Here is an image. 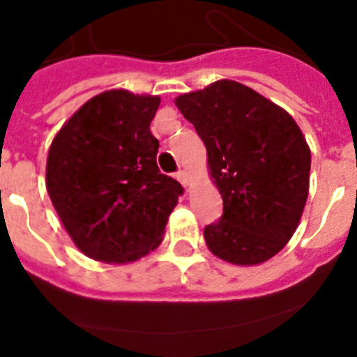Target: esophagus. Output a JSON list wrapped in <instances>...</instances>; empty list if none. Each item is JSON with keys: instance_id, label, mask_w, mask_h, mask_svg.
Here are the masks:
<instances>
[{"instance_id": "1", "label": "esophagus", "mask_w": 357, "mask_h": 357, "mask_svg": "<svg viewBox=\"0 0 357 357\" xmlns=\"http://www.w3.org/2000/svg\"><path fill=\"white\" fill-rule=\"evenodd\" d=\"M176 178H178V182H181L184 188H189V185H191V175H189V172H185V169H181V172L176 173Z\"/></svg>"}]
</instances>
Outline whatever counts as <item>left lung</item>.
<instances>
[{"instance_id": "1", "label": "left lung", "mask_w": 357, "mask_h": 357, "mask_svg": "<svg viewBox=\"0 0 357 357\" xmlns=\"http://www.w3.org/2000/svg\"><path fill=\"white\" fill-rule=\"evenodd\" d=\"M207 149L223 215L204 230L207 248L234 266H258L296 231L310 189L312 152L283 107L221 79L175 99Z\"/></svg>"}]
</instances>
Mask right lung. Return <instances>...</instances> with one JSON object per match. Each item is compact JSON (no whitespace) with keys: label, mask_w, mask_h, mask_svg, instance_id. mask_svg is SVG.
<instances>
[{"label":"right lung","mask_w":357,"mask_h":357,"mask_svg":"<svg viewBox=\"0 0 357 357\" xmlns=\"http://www.w3.org/2000/svg\"><path fill=\"white\" fill-rule=\"evenodd\" d=\"M157 96L107 90L63 123L49 146L45 188L81 253L106 264L139 260L162 241L182 185L157 166L150 122Z\"/></svg>","instance_id":"1"}]
</instances>
